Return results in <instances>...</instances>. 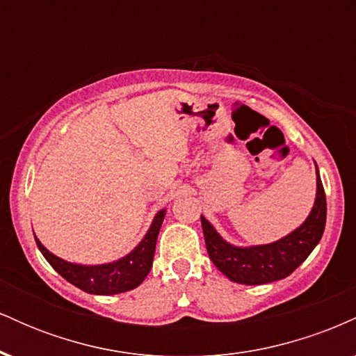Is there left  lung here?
Listing matches in <instances>:
<instances>
[{"mask_svg": "<svg viewBox=\"0 0 356 356\" xmlns=\"http://www.w3.org/2000/svg\"><path fill=\"white\" fill-rule=\"evenodd\" d=\"M326 222V195L316 165V199L309 216L288 236L271 244L239 248L224 241L201 216L211 261L222 275L239 284H266L291 275L320 243Z\"/></svg>", "mask_w": 356, "mask_h": 356, "instance_id": "obj_1", "label": "left lung"}]
</instances>
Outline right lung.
I'll return each instance as SVG.
<instances>
[{
    "mask_svg": "<svg viewBox=\"0 0 356 356\" xmlns=\"http://www.w3.org/2000/svg\"><path fill=\"white\" fill-rule=\"evenodd\" d=\"M164 218L165 209L155 214L150 229L147 231L144 239L138 243V246L134 251H130L122 259L113 261V263L97 264V266L68 263V261L61 259V257L48 251L40 243L38 238H35V241L44 259L68 283L80 288L81 291L90 293V295H118V293H125L137 288L149 275L150 268H152L157 236Z\"/></svg>",
    "mask_w": 356,
    "mask_h": 356,
    "instance_id": "obj_1",
    "label": "right lung"
}]
</instances>
